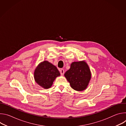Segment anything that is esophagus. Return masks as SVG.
Wrapping results in <instances>:
<instances>
[{
	"label": "esophagus",
	"instance_id": "obj_1",
	"mask_svg": "<svg viewBox=\"0 0 126 126\" xmlns=\"http://www.w3.org/2000/svg\"><path fill=\"white\" fill-rule=\"evenodd\" d=\"M60 74H61V75H62V76H63V75H64V70L63 69H61L60 70Z\"/></svg>",
	"mask_w": 126,
	"mask_h": 126
}]
</instances>
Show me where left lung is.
<instances>
[{"instance_id": "left-lung-1", "label": "left lung", "mask_w": 126, "mask_h": 126, "mask_svg": "<svg viewBox=\"0 0 126 126\" xmlns=\"http://www.w3.org/2000/svg\"><path fill=\"white\" fill-rule=\"evenodd\" d=\"M71 88L77 91L87 89L91 78L90 69L85 61L73 62L64 74Z\"/></svg>"}]
</instances>
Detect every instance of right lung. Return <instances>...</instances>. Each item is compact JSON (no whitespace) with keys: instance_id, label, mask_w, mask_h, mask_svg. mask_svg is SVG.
I'll list each match as a JSON object with an SVG mask.
<instances>
[{"instance_id":"add662e5","label":"right lung","mask_w":126,"mask_h":126,"mask_svg":"<svg viewBox=\"0 0 126 126\" xmlns=\"http://www.w3.org/2000/svg\"><path fill=\"white\" fill-rule=\"evenodd\" d=\"M59 76L60 73L57 67L47 61L40 63L34 72L35 82L46 89L52 86L54 81Z\"/></svg>"}]
</instances>
